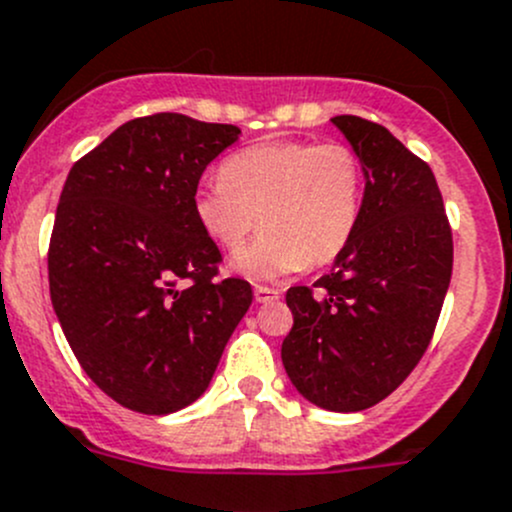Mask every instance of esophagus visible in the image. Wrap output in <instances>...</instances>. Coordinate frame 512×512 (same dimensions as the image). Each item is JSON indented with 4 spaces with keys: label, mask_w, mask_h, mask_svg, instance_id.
I'll return each instance as SVG.
<instances>
[{
    "label": "esophagus",
    "mask_w": 512,
    "mask_h": 512,
    "mask_svg": "<svg viewBox=\"0 0 512 512\" xmlns=\"http://www.w3.org/2000/svg\"><path fill=\"white\" fill-rule=\"evenodd\" d=\"M280 297H282L280 289L265 287V285H257V287H255V302H260V304H272V302H277V299H280Z\"/></svg>",
    "instance_id": "1"
}]
</instances>
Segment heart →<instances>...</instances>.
Returning a JSON list of instances; mask_svg holds the SVG:
<instances>
[{
    "label": "heart",
    "instance_id": "heart-1",
    "mask_svg": "<svg viewBox=\"0 0 512 512\" xmlns=\"http://www.w3.org/2000/svg\"><path fill=\"white\" fill-rule=\"evenodd\" d=\"M364 208V168L347 143L277 141L232 153L220 178L193 195L200 230L237 252L260 215L262 235L232 257L252 280H277L337 260L352 242Z\"/></svg>",
    "mask_w": 512,
    "mask_h": 512
}]
</instances>
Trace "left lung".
Returning a JSON list of instances; mask_svg holds the SVG:
<instances>
[{"mask_svg": "<svg viewBox=\"0 0 512 512\" xmlns=\"http://www.w3.org/2000/svg\"><path fill=\"white\" fill-rule=\"evenodd\" d=\"M364 168L352 242L314 287H289L294 324L282 364L294 389L339 414L399 389L436 329L453 270V237L431 168L384 126L334 116Z\"/></svg>", "mask_w": 512, "mask_h": 512, "instance_id": "left-lung-1", "label": "left lung"}]
</instances>
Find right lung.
I'll return each instance as SVG.
<instances>
[{
	"mask_svg": "<svg viewBox=\"0 0 512 512\" xmlns=\"http://www.w3.org/2000/svg\"><path fill=\"white\" fill-rule=\"evenodd\" d=\"M237 138L183 113L133 118L61 190L51 304L81 369L138 414L200 399L252 304L250 282L218 280L223 255L193 215L200 175Z\"/></svg>",
	"mask_w": 512,
	"mask_h": 512,
	"instance_id": "right-lung-1",
	"label": "right lung"
}]
</instances>
